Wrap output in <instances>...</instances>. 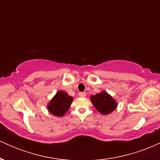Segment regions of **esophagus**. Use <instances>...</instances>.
<instances>
[{"label":"esophagus","instance_id":"esophagus-1","mask_svg":"<svg viewBox=\"0 0 160 160\" xmlns=\"http://www.w3.org/2000/svg\"><path fill=\"white\" fill-rule=\"evenodd\" d=\"M79 96L80 97H82V98H84V97L86 95V92H79Z\"/></svg>","mask_w":160,"mask_h":160}]
</instances>
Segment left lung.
Instances as JSON below:
<instances>
[{
  "mask_svg": "<svg viewBox=\"0 0 160 160\" xmlns=\"http://www.w3.org/2000/svg\"><path fill=\"white\" fill-rule=\"evenodd\" d=\"M91 102L94 107L102 114L111 113L117 108V104L115 100L106 92H101L91 96Z\"/></svg>",
  "mask_w": 160,
  "mask_h": 160,
  "instance_id": "obj_1",
  "label": "left lung"
}]
</instances>
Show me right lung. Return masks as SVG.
Returning <instances> with one entry per match:
<instances>
[{
  "label": "right lung",
  "mask_w": 160,
  "mask_h": 160,
  "mask_svg": "<svg viewBox=\"0 0 160 160\" xmlns=\"http://www.w3.org/2000/svg\"><path fill=\"white\" fill-rule=\"evenodd\" d=\"M72 102L73 97L70 96L65 92L59 91L53 97L47 108L52 114L62 117L68 111Z\"/></svg>",
  "instance_id": "1"
}]
</instances>
